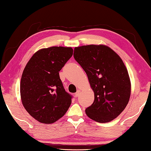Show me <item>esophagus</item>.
<instances>
[{
    "label": "esophagus",
    "instance_id": "1",
    "mask_svg": "<svg viewBox=\"0 0 151 151\" xmlns=\"http://www.w3.org/2000/svg\"><path fill=\"white\" fill-rule=\"evenodd\" d=\"M80 93H81V91H79V90H78L77 92H76V93H75V96H76V97L79 96V95H80Z\"/></svg>",
    "mask_w": 151,
    "mask_h": 151
}]
</instances>
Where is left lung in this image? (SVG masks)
Listing matches in <instances>:
<instances>
[{"label":"left lung","instance_id":"obj_1","mask_svg":"<svg viewBox=\"0 0 151 151\" xmlns=\"http://www.w3.org/2000/svg\"><path fill=\"white\" fill-rule=\"evenodd\" d=\"M74 58L87 75L94 100L86 114L99 122L116 118L127 106L131 95V82L119 56L104 45L76 47Z\"/></svg>","mask_w":151,"mask_h":151}]
</instances>
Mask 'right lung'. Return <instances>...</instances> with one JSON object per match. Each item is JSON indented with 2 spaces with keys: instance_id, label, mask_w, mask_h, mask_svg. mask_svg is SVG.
I'll use <instances>...</instances> for the list:
<instances>
[{
  "instance_id": "right-lung-1",
  "label": "right lung",
  "mask_w": 151,
  "mask_h": 151,
  "mask_svg": "<svg viewBox=\"0 0 151 151\" xmlns=\"http://www.w3.org/2000/svg\"><path fill=\"white\" fill-rule=\"evenodd\" d=\"M73 53L70 47L42 48L25 66L20 86L22 103L30 115L40 122L53 123L69 108L73 96L64 88L59 71Z\"/></svg>"
}]
</instances>
